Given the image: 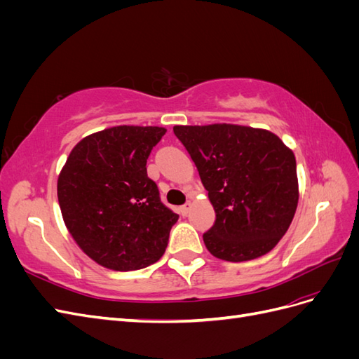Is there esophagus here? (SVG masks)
<instances>
[{
  "instance_id": "1",
  "label": "esophagus",
  "mask_w": 359,
  "mask_h": 359,
  "mask_svg": "<svg viewBox=\"0 0 359 359\" xmlns=\"http://www.w3.org/2000/svg\"><path fill=\"white\" fill-rule=\"evenodd\" d=\"M190 208H191V202H187L186 205H182L181 208H180V210H181V214H182V215H187L189 211H190Z\"/></svg>"
}]
</instances>
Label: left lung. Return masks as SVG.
<instances>
[{
	"mask_svg": "<svg viewBox=\"0 0 359 359\" xmlns=\"http://www.w3.org/2000/svg\"><path fill=\"white\" fill-rule=\"evenodd\" d=\"M214 206L203 233L210 253L227 262L266 255L286 233L298 205L297 160L266 130L233 124L175 126Z\"/></svg>",
	"mask_w": 359,
	"mask_h": 359,
	"instance_id": "obj_1",
	"label": "left lung"
}]
</instances>
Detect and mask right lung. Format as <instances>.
<instances>
[{
  "mask_svg": "<svg viewBox=\"0 0 359 359\" xmlns=\"http://www.w3.org/2000/svg\"><path fill=\"white\" fill-rule=\"evenodd\" d=\"M163 127L118 126L83 137L58 178L70 235L97 264L115 271L149 266L165 253L178 214L161 202L147 160Z\"/></svg>",
  "mask_w": 359,
  "mask_h": 359,
  "instance_id": "right-lung-1",
  "label": "right lung"
}]
</instances>
